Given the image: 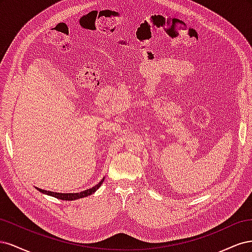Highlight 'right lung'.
<instances>
[{
    "instance_id": "add662e5",
    "label": "right lung",
    "mask_w": 252,
    "mask_h": 252,
    "mask_svg": "<svg viewBox=\"0 0 252 252\" xmlns=\"http://www.w3.org/2000/svg\"><path fill=\"white\" fill-rule=\"evenodd\" d=\"M104 182V178L102 179V181L98 183V184H96L95 186H94L93 188L90 189H87V190H84V191L82 192H77V193H59V192H53V191H48V190H43V189H40L35 187L37 190H39L40 192L42 193H45V194H48V195H51L53 197H57V199L59 200H64V201H73V200H78V199H82V197H85V196H88L90 194H93L94 192H95L96 190L98 189V187H100L102 185V183Z\"/></svg>"
}]
</instances>
